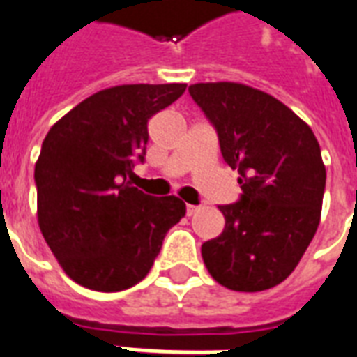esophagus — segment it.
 Returning <instances> with one entry per match:
<instances>
[{
	"label": "esophagus",
	"mask_w": 357,
	"mask_h": 357,
	"mask_svg": "<svg viewBox=\"0 0 357 357\" xmlns=\"http://www.w3.org/2000/svg\"><path fill=\"white\" fill-rule=\"evenodd\" d=\"M198 206H192V204H187V215H189V217H192V215L197 213L198 211Z\"/></svg>",
	"instance_id": "34e87169"
}]
</instances>
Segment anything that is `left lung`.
Masks as SVG:
<instances>
[{"label": "left lung", "mask_w": 357, "mask_h": 357, "mask_svg": "<svg viewBox=\"0 0 357 357\" xmlns=\"http://www.w3.org/2000/svg\"><path fill=\"white\" fill-rule=\"evenodd\" d=\"M189 93L217 129L243 190L239 202L219 206L225 230L202 245L204 264L236 292L277 287L320 225L326 167L317 136L281 100L245 84H192Z\"/></svg>", "instance_id": "1"}]
</instances>
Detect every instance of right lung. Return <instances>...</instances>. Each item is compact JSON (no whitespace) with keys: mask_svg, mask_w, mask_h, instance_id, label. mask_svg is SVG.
Returning a JSON list of instances; mask_svg holds the SVG:
<instances>
[{"mask_svg":"<svg viewBox=\"0 0 357 357\" xmlns=\"http://www.w3.org/2000/svg\"><path fill=\"white\" fill-rule=\"evenodd\" d=\"M187 84L100 89L52 125L35 162L37 221L75 282L119 292L148 275L170 228L185 217L178 197H149L127 181L144 160L148 121Z\"/></svg>","mask_w":357,"mask_h":357,"instance_id":"right-lung-1","label":"right lung"}]
</instances>
